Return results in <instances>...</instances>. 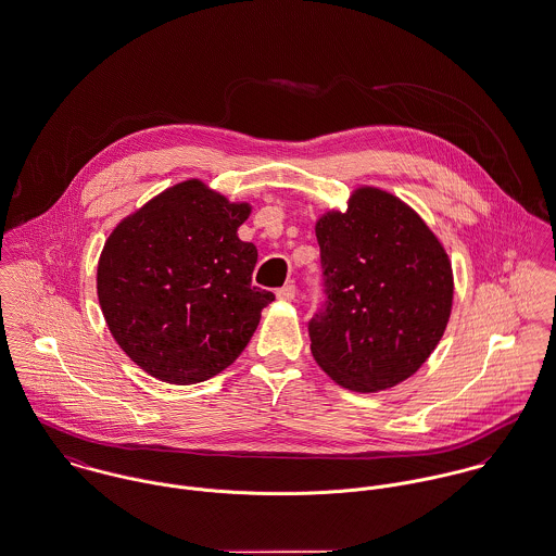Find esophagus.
Here are the masks:
<instances>
[{"instance_id": "esophagus-1", "label": "esophagus", "mask_w": 556, "mask_h": 556, "mask_svg": "<svg viewBox=\"0 0 556 556\" xmlns=\"http://www.w3.org/2000/svg\"><path fill=\"white\" fill-rule=\"evenodd\" d=\"M295 291H298V289H295V285H293V282H289V285H285L282 289H278V293H276V295H278V300L293 302V300H295Z\"/></svg>"}]
</instances>
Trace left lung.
I'll return each mask as SVG.
<instances>
[{
  "instance_id": "left-lung-1",
  "label": "left lung",
  "mask_w": 556,
  "mask_h": 556,
  "mask_svg": "<svg viewBox=\"0 0 556 556\" xmlns=\"http://www.w3.org/2000/svg\"><path fill=\"white\" fill-rule=\"evenodd\" d=\"M327 300L312 316L314 361L344 389H391L435 351L453 309L451 258L400 198L356 189L316 220Z\"/></svg>"
}]
</instances>
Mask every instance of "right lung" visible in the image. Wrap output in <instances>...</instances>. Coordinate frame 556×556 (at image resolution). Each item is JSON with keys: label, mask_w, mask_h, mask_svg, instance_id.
Masks as SVG:
<instances>
[{"label": "right lung", "mask_w": 556, "mask_h": 556, "mask_svg": "<svg viewBox=\"0 0 556 556\" xmlns=\"http://www.w3.org/2000/svg\"><path fill=\"white\" fill-rule=\"evenodd\" d=\"M249 214V203L193 178L123 218L105 240L101 312L147 374L169 384L203 382L251 342L274 293L253 287L256 249L238 238Z\"/></svg>", "instance_id": "obj_1"}]
</instances>
